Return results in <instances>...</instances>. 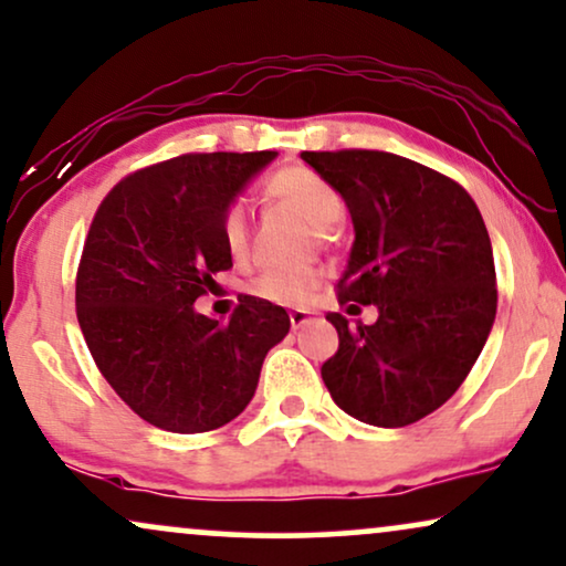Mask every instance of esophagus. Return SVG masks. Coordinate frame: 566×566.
<instances>
[{
    "mask_svg": "<svg viewBox=\"0 0 566 566\" xmlns=\"http://www.w3.org/2000/svg\"><path fill=\"white\" fill-rule=\"evenodd\" d=\"M306 322H312V312H306V310H293L291 312V327L293 329L304 327Z\"/></svg>",
    "mask_w": 566,
    "mask_h": 566,
    "instance_id": "esophagus-1",
    "label": "esophagus"
}]
</instances>
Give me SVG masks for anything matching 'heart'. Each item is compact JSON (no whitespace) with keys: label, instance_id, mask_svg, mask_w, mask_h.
<instances>
[{"label":"heart","instance_id":"b5f03b06","mask_svg":"<svg viewBox=\"0 0 566 566\" xmlns=\"http://www.w3.org/2000/svg\"><path fill=\"white\" fill-rule=\"evenodd\" d=\"M265 200L270 205L296 212L301 220L314 226L319 237H329L335 220L343 218L346 202L325 176L306 166H289L265 181ZM220 239L233 260L249 252V218L241 205H229L220 218ZM319 273L314 268H270L249 283L256 298L281 306H296L317 285Z\"/></svg>","mask_w":566,"mask_h":566}]
</instances>
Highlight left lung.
<instances>
[{
	"instance_id": "left-lung-1",
	"label": "left lung",
	"mask_w": 566,
	"mask_h": 566,
	"mask_svg": "<svg viewBox=\"0 0 566 566\" xmlns=\"http://www.w3.org/2000/svg\"><path fill=\"white\" fill-rule=\"evenodd\" d=\"M333 185L354 220L337 301L374 304V325H348L322 364L337 408L381 429L434 413L458 392L496 317L489 231L473 197L450 176L381 150L301 153Z\"/></svg>"
}]
</instances>
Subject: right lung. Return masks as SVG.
Returning a JSON list of instances; mask_svg holds the SVG:
<instances>
[{
  "label": "right lung",
  "instance_id": "add662e5",
  "mask_svg": "<svg viewBox=\"0 0 566 566\" xmlns=\"http://www.w3.org/2000/svg\"><path fill=\"white\" fill-rule=\"evenodd\" d=\"M277 153H192L129 174L104 197L77 268L87 350L114 392L153 427L200 434L254 398L283 306L241 296L229 322L195 301L233 268L220 218Z\"/></svg>",
  "mask_w": 566,
  "mask_h": 566
}]
</instances>
